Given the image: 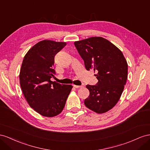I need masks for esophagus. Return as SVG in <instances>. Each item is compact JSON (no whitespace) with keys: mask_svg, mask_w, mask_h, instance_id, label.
Wrapping results in <instances>:
<instances>
[{"mask_svg":"<svg viewBox=\"0 0 150 150\" xmlns=\"http://www.w3.org/2000/svg\"><path fill=\"white\" fill-rule=\"evenodd\" d=\"M74 87L76 88H82L83 87L82 85H74Z\"/></svg>","mask_w":150,"mask_h":150,"instance_id":"1","label":"esophagus"}]
</instances>
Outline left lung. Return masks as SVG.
Here are the masks:
<instances>
[{"label": "left lung", "instance_id": "obj_1", "mask_svg": "<svg viewBox=\"0 0 150 150\" xmlns=\"http://www.w3.org/2000/svg\"><path fill=\"white\" fill-rule=\"evenodd\" d=\"M87 70L93 69L98 82L87 85L90 95L84 101L87 108L102 114L117 103L127 78V63L121 51L102 37L75 41Z\"/></svg>", "mask_w": 150, "mask_h": 150}]
</instances>
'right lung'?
Returning a JSON list of instances; mask_svg holds the SVG:
<instances>
[{
    "instance_id": "obj_1",
    "label": "right lung",
    "mask_w": 150,
    "mask_h": 150,
    "mask_svg": "<svg viewBox=\"0 0 150 150\" xmlns=\"http://www.w3.org/2000/svg\"><path fill=\"white\" fill-rule=\"evenodd\" d=\"M66 42L51 40L40 41L25 54L19 79L21 89L29 105L45 117L62 112L72 86L51 81L56 74L53 68L54 57Z\"/></svg>"
}]
</instances>
